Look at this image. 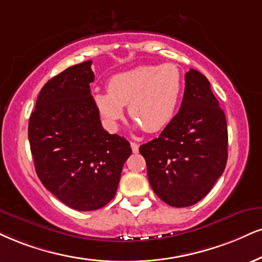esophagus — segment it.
<instances>
[{
    "instance_id": "1",
    "label": "esophagus",
    "mask_w": 262,
    "mask_h": 262,
    "mask_svg": "<svg viewBox=\"0 0 262 262\" xmlns=\"http://www.w3.org/2000/svg\"><path fill=\"white\" fill-rule=\"evenodd\" d=\"M138 144L136 143V142H131V149L134 153H138Z\"/></svg>"
}]
</instances>
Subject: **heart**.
<instances>
[{
    "mask_svg": "<svg viewBox=\"0 0 262 262\" xmlns=\"http://www.w3.org/2000/svg\"><path fill=\"white\" fill-rule=\"evenodd\" d=\"M182 89V75L175 64L140 66L113 76L108 92L95 93L93 102L111 130H115L128 105L131 118L154 134L172 121Z\"/></svg>",
    "mask_w": 262,
    "mask_h": 262,
    "instance_id": "1",
    "label": "heart"
}]
</instances>
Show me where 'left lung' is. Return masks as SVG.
Masks as SVG:
<instances>
[{
    "label": "left lung",
    "instance_id": "8db88e82",
    "mask_svg": "<svg viewBox=\"0 0 262 262\" xmlns=\"http://www.w3.org/2000/svg\"><path fill=\"white\" fill-rule=\"evenodd\" d=\"M185 80L180 112L159 137L140 147L154 193L176 208L204 198L227 163L226 116L210 82L194 69Z\"/></svg>",
    "mask_w": 262,
    "mask_h": 262
}]
</instances>
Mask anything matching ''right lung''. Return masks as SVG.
<instances>
[{
    "mask_svg": "<svg viewBox=\"0 0 262 262\" xmlns=\"http://www.w3.org/2000/svg\"><path fill=\"white\" fill-rule=\"evenodd\" d=\"M92 60L76 64L45 83L29 119V142L38 179L74 210L92 211L114 198L127 140L103 128L90 83Z\"/></svg>",
    "mask_w": 262,
    "mask_h": 262,
    "instance_id": "obj_1",
    "label": "right lung"
}]
</instances>
